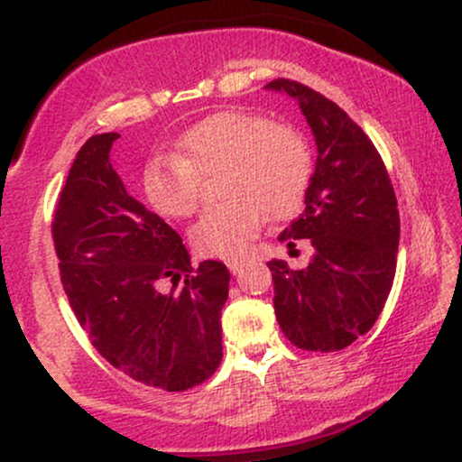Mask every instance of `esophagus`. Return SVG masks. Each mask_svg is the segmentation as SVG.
Returning <instances> with one entry per match:
<instances>
[{
    "mask_svg": "<svg viewBox=\"0 0 462 462\" xmlns=\"http://www.w3.org/2000/svg\"><path fill=\"white\" fill-rule=\"evenodd\" d=\"M227 269H230V273H238L243 267H245V261L243 258H232V261H227Z\"/></svg>",
    "mask_w": 462,
    "mask_h": 462,
    "instance_id": "1",
    "label": "esophagus"
}]
</instances>
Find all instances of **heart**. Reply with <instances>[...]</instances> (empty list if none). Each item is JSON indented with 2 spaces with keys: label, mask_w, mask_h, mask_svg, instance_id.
<instances>
[{
  "label": "heart",
  "mask_w": 462,
  "mask_h": 462,
  "mask_svg": "<svg viewBox=\"0 0 462 462\" xmlns=\"http://www.w3.org/2000/svg\"><path fill=\"white\" fill-rule=\"evenodd\" d=\"M221 173L224 204L206 210L190 230L204 256H241L267 217L282 221L304 204L312 152L298 128L249 110H219L182 132L173 156H153L143 169L147 204L167 219L198 210L201 180Z\"/></svg>",
  "instance_id": "heart-1"
}]
</instances>
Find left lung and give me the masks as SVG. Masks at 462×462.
<instances>
[{
    "instance_id": "obj_1",
    "label": "left lung",
    "mask_w": 462,
    "mask_h": 462,
    "mask_svg": "<svg viewBox=\"0 0 462 462\" xmlns=\"http://www.w3.org/2000/svg\"><path fill=\"white\" fill-rule=\"evenodd\" d=\"M267 88L298 99L317 143L306 208L280 235L291 249L309 238L304 269L269 261L280 330L295 347L338 352L374 328L391 293L400 245L393 184L378 150L346 110L295 79Z\"/></svg>"
}]
</instances>
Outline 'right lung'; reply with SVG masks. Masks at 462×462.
Returning <instances> with one entry per match:
<instances>
[{
  "label": "right lung",
  "mask_w": 462,
  "mask_h": 462,
  "mask_svg": "<svg viewBox=\"0 0 462 462\" xmlns=\"http://www.w3.org/2000/svg\"><path fill=\"white\" fill-rule=\"evenodd\" d=\"M116 132L95 134L73 161L58 198L51 238L73 315L113 367L136 383L187 391L221 356V309L230 272L190 264L182 238L125 190L110 164ZM183 280L180 294L164 282Z\"/></svg>",
  "instance_id": "obj_1"
}]
</instances>
